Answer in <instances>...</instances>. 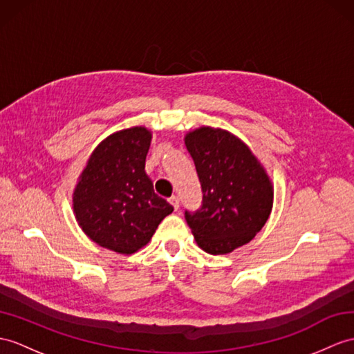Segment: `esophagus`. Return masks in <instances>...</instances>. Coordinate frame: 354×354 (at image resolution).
Instances as JSON below:
<instances>
[{
	"instance_id": "obj_1",
	"label": "esophagus",
	"mask_w": 354,
	"mask_h": 354,
	"mask_svg": "<svg viewBox=\"0 0 354 354\" xmlns=\"http://www.w3.org/2000/svg\"><path fill=\"white\" fill-rule=\"evenodd\" d=\"M169 202L171 203V207L175 208V211L179 209V197H178V196H171L170 199H169Z\"/></svg>"
}]
</instances>
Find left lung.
I'll use <instances>...</instances> for the list:
<instances>
[{
	"mask_svg": "<svg viewBox=\"0 0 354 354\" xmlns=\"http://www.w3.org/2000/svg\"><path fill=\"white\" fill-rule=\"evenodd\" d=\"M202 187V207L185 211L197 245L226 254L248 244L266 225L273 185L249 146L229 131L197 128L185 136Z\"/></svg>",
	"mask_w": 354,
	"mask_h": 354,
	"instance_id": "obj_1",
	"label": "left lung"
}]
</instances>
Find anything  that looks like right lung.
I'll use <instances>...</instances> for the list:
<instances>
[{
	"instance_id": "1",
	"label": "right lung",
	"mask_w": 354,
	"mask_h": 354,
	"mask_svg": "<svg viewBox=\"0 0 354 354\" xmlns=\"http://www.w3.org/2000/svg\"><path fill=\"white\" fill-rule=\"evenodd\" d=\"M152 134L145 127L106 137L90 155L73 190L80 227L101 248L131 254L151 241L174 207L155 194L145 171Z\"/></svg>"
}]
</instances>
